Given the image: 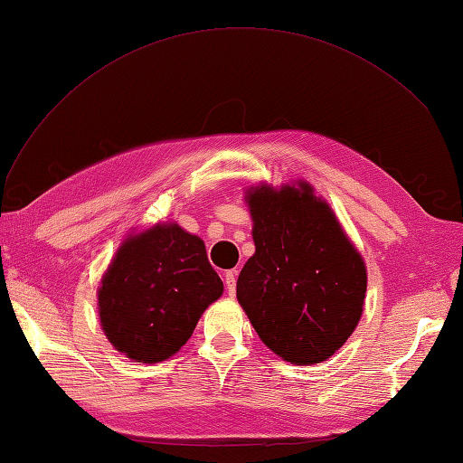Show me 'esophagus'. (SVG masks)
Returning <instances> with one entry per match:
<instances>
[{"label": "esophagus", "mask_w": 463, "mask_h": 463, "mask_svg": "<svg viewBox=\"0 0 463 463\" xmlns=\"http://www.w3.org/2000/svg\"><path fill=\"white\" fill-rule=\"evenodd\" d=\"M235 278H237V270H228L226 274H223V282H226V289L230 296H233L235 293Z\"/></svg>", "instance_id": "1"}]
</instances>
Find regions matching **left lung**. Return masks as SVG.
<instances>
[{
	"label": "left lung",
	"mask_w": 463,
	"mask_h": 463,
	"mask_svg": "<svg viewBox=\"0 0 463 463\" xmlns=\"http://www.w3.org/2000/svg\"><path fill=\"white\" fill-rule=\"evenodd\" d=\"M255 255L237 278V301L262 344L291 365L326 361L365 307L367 266L330 204L299 179L250 187Z\"/></svg>",
	"instance_id": "1"
}]
</instances>
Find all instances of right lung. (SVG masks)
Listing matches in <instances>:
<instances>
[{
  "mask_svg": "<svg viewBox=\"0 0 463 463\" xmlns=\"http://www.w3.org/2000/svg\"><path fill=\"white\" fill-rule=\"evenodd\" d=\"M222 293L201 237L175 222H158L119 245L98 288V317L119 354L160 363L187 344Z\"/></svg>",
  "mask_w": 463,
  "mask_h": 463,
  "instance_id": "add662e5",
  "label": "right lung"
}]
</instances>
